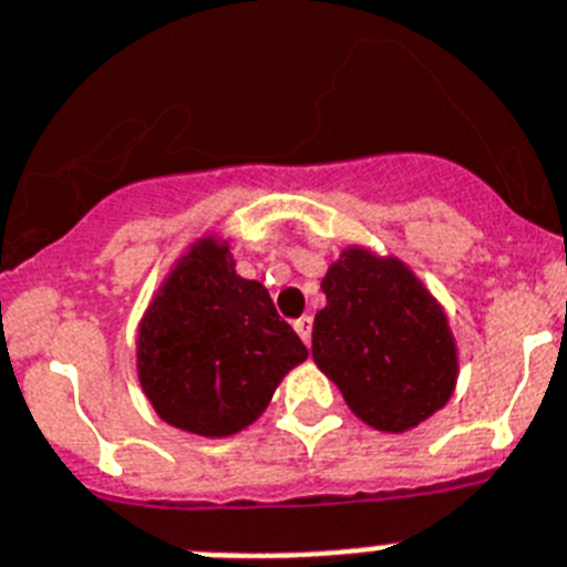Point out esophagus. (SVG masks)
Returning <instances> with one entry per match:
<instances>
[{"mask_svg":"<svg viewBox=\"0 0 567 567\" xmlns=\"http://www.w3.org/2000/svg\"><path fill=\"white\" fill-rule=\"evenodd\" d=\"M293 328H297L299 339H302L305 344H311V331H313V317H299L297 322H293Z\"/></svg>","mask_w":567,"mask_h":567,"instance_id":"34e87169","label":"esophagus"}]
</instances>
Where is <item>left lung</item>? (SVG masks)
<instances>
[{"label": "left lung", "instance_id": "1", "mask_svg": "<svg viewBox=\"0 0 567 567\" xmlns=\"http://www.w3.org/2000/svg\"><path fill=\"white\" fill-rule=\"evenodd\" d=\"M313 362L365 425L405 433L447 405L460 351L447 313L396 256L348 245L322 277Z\"/></svg>", "mask_w": 567, "mask_h": 567}]
</instances>
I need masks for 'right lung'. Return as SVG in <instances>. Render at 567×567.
I'll return each instance as SVG.
<instances>
[{
  "instance_id": "1",
  "label": "right lung",
  "mask_w": 567,
  "mask_h": 567,
  "mask_svg": "<svg viewBox=\"0 0 567 567\" xmlns=\"http://www.w3.org/2000/svg\"><path fill=\"white\" fill-rule=\"evenodd\" d=\"M308 348L268 288L236 274L230 243L196 239L167 270L136 331V377L159 420L225 440L254 425Z\"/></svg>"
}]
</instances>
